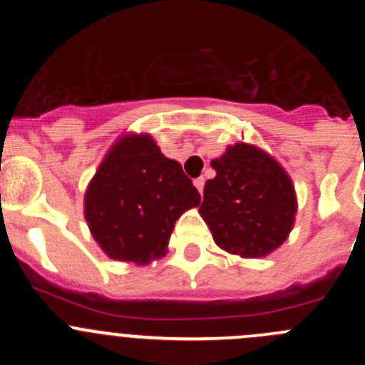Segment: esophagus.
Wrapping results in <instances>:
<instances>
[{
  "mask_svg": "<svg viewBox=\"0 0 365 365\" xmlns=\"http://www.w3.org/2000/svg\"><path fill=\"white\" fill-rule=\"evenodd\" d=\"M193 185H195V188L199 190V193H202V188H205V177H197V179H193Z\"/></svg>",
  "mask_w": 365,
  "mask_h": 365,
  "instance_id": "34e87169",
  "label": "esophagus"
}]
</instances>
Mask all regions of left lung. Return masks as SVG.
I'll return each mask as SVG.
<instances>
[{"instance_id": "1", "label": "left lung", "mask_w": 365, "mask_h": 365, "mask_svg": "<svg viewBox=\"0 0 365 365\" xmlns=\"http://www.w3.org/2000/svg\"><path fill=\"white\" fill-rule=\"evenodd\" d=\"M199 214L217 247L241 257H263L294 225V185L282 164L252 144L237 143L212 160Z\"/></svg>"}]
</instances>
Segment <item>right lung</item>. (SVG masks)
<instances>
[{"instance_id":"1","label":"right lung","mask_w":365,"mask_h":365,"mask_svg":"<svg viewBox=\"0 0 365 365\" xmlns=\"http://www.w3.org/2000/svg\"><path fill=\"white\" fill-rule=\"evenodd\" d=\"M201 195L177 160L150 135H124L113 144L87 186L83 214L111 259L148 265L166 254L175 221Z\"/></svg>"}]
</instances>
